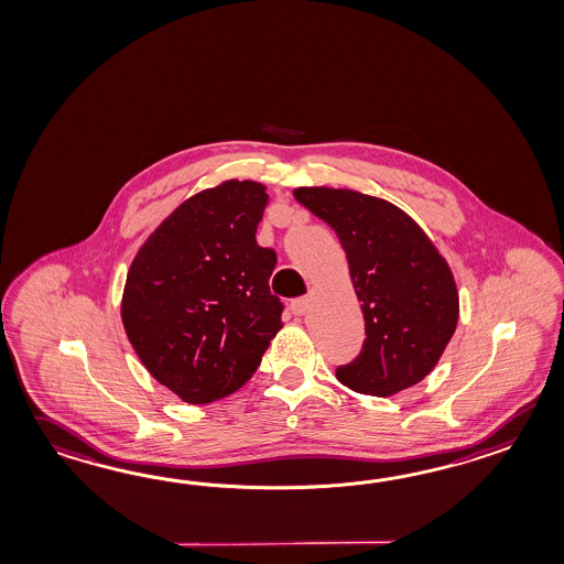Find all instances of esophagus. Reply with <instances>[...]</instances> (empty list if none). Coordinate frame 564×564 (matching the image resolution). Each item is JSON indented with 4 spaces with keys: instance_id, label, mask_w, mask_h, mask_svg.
I'll return each instance as SVG.
<instances>
[{
    "instance_id": "1",
    "label": "esophagus",
    "mask_w": 564,
    "mask_h": 564,
    "mask_svg": "<svg viewBox=\"0 0 564 564\" xmlns=\"http://www.w3.org/2000/svg\"><path fill=\"white\" fill-rule=\"evenodd\" d=\"M310 310H312L310 297H297V300L291 301V313L293 315H305Z\"/></svg>"
}]
</instances>
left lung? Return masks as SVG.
Returning a JSON list of instances; mask_svg holds the SVG:
<instances>
[{
  "mask_svg": "<svg viewBox=\"0 0 564 564\" xmlns=\"http://www.w3.org/2000/svg\"><path fill=\"white\" fill-rule=\"evenodd\" d=\"M293 196L338 235L362 301V350L338 366L336 378L370 397H390L421 382L459 317L447 261L409 214L382 198L324 186L297 188Z\"/></svg>",
  "mask_w": 564,
  "mask_h": 564,
  "instance_id": "1",
  "label": "left lung"
}]
</instances>
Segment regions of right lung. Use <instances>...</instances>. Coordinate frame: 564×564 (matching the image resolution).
I'll list each match as a JSON object with an SVG mask.
<instances>
[{
    "instance_id": "1",
    "label": "right lung",
    "mask_w": 564,
    "mask_h": 564,
    "mask_svg": "<svg viewBox=\"0 0 564 564\" xmlns=\"http://www.w3.org/2000/svg\"><path fill=\"white\" fill-rule=\"evenodd\" d=\"M267 204L251 180L204 189L158 226L127 273V338L182 401L237 392L283 327V303L269 289L276 254L254 238Z\"/></svg>"
}]
</instances>
